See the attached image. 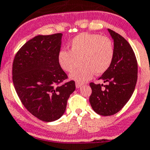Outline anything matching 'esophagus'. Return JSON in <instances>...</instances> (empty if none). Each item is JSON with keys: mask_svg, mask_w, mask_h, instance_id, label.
I'll return each mask as SVG.
<instances>
[{"mask_svg": "<svg viewBox=\"0 0 150 150\" xmlns=\"http://www.w3.org/2000/svg\"><path fill=\"white\" fill-rule=\"evenodd\" d=\"M83 84H81V83H79V82H76V87L77 89H79V88H80V87H81V86H82Z\"/></svg>", "mask_w": 150, "mask_h": 150, "instance_id": "obj_1", "label": "esophagus"}]
</instances>
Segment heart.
I'll list each match as a JSON object with an SVG mask.
<instances>
[{
	"label": "heart",
	"mask_w": 150,
	"mask_h": 150,
	"mask_svg": "<svg viewBox=\"0 0 150 150\" xmlns=\"http://www.w3.org/2000/svg\"><path fill=\"white\" fill-rule=\"evenodd\" d=\"M115 47L110 38L99 34L83 33L71 40L69 51L61 50L57 54L60 67L66 72H72L78 60L82 67L70 75L79 83H84L96 74L105 73L112 65Z\"/></svg>",
	"instance_id": "heart-1"
}]
</instances>
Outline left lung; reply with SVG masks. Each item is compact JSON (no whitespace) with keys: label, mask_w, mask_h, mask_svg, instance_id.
<instances>
[{"label":"left lung","mask_w":150,"mask_h":150,"mask_svg":"<svg viewBox=\"0 0 150 150\" xmlns=\"http://www.w3.org/2000/svg\"><path fill=\"white\" fill-rule=\"evenodd\" d=\"M108 31L114 40L115 56L109 69L98 79L108 84H90V105L102 116L113 115L123 108L133 95L138 77L137 60L130 44L117 33Z\"/></svg>","instance_id":"obj_1"}]
</instances>
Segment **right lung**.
<instances>
[{
    "label": "right lung",
    "mask_w": 150,
    "mask_h": 150,
    "mask_svg": "<svg viewBox=\"0 0 150 150\" xmlns=\"http://www.w3.org/2000/svg\"><path fill=\"white\" fill-rule=\"evenodd\" d=\"M62 35L34 37L20 49L13 61V83L20 100L30 113L44 122L63 116L76 89L73 80L63 83L68 76L57 62Z\"/></svg>",
    "instance_id": "obj_1"
}]
</instances>
